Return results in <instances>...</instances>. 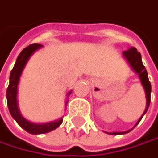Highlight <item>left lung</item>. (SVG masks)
Returning <instances> with one entry per match:
<instances>
[{"mask_svg":"<svg viewBox=\"0 0 158 158\" xmlns=\"http://www.w3.org/2000/svg\"><path fill=\"white\" fill-rule=\"evenodd\" d=\"M123 55L125 57V59L128 61V63L130 64V65L132 67V69L138 74L139 77H140V81L142 82V85L144 89L145 92V95H146V107L144 112L143 113V115L141 116V118H139V120L136 122V124L134 125L133 128H135L139 122L141 121V119L143 118V117L144 116V114L147 112L149 105H150V101H151V83L149 81V78H148V74L147 71L142 62V55L141 53L137 51L136 48L134 47H131L128 51H124L123 52ZM133 128L131 130H129L127 131H123V132H111L108 134H112V135H118V134H126L128 132H130L131 131L133 130Z\"/></svg>","mask_w":158,"mask_h":158,"instance_id":"left-lung-1","label":"left lung"}]
</instances>
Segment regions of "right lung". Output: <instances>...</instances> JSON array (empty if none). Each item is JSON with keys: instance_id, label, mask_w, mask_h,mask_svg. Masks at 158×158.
Instances as JSON below:
<instances>
[{"instance_id": "right-lung-1", "label": "right lung", "mask_w": 158, "mask_h": 158, "mask_svg": "<svg viewBox=\"0 0 158 158\" xmlns=\"http://www.w3.org/2000/svg\"><path fill=\"white\" fill-rule=\"evenodd\" d=\"M40 47H42L41 44L33 43V44H30L29 46L26 47L19 53V55L15 61V64L10 73L9 86L6 91L7 106H8V109H9L11 116L22 129H24L26 131H27L28 133H31V134H41V133L50 132V131L55 130L56 128H58L63 122V118H60L58 120L42 123V124L32 123V122L27 120L26 118H24L18 109L16 96H17V87H18L21 74H22L28 59L30 58V56ZM70 94H71V92H69L67 94V97L69 96ZM67 102L68 101H66V104H67Z\"/></svg>"}]
</instances>
